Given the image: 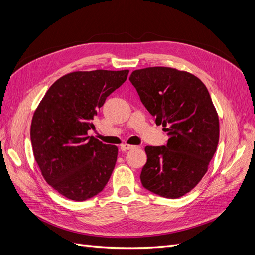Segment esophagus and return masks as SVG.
Masks as SVG:
<instances>
[{"label":"esophagus","mask_w":255,"mask_h":255,"mask_svg":"<svg viewBox=\"0 0 255 255\" xmlns=\"http://www.w3.org/2000/svg\"><path fill=\"white\" fill-rule=\"evenodd\" d=\"M121 149L123 151H128V150H133L135 149V145H132V144H128V143H123L121 144Z\"/></svg>","instance_id":"obj_1"}]
</instances>
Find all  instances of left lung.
Returning a JSON list of instances; mask_svg holds the SVG:
<instances>
[{"label":"left lung","mask_w":255,"mask_h":255,"mask_svg":"<svg viewBox=\"0 0 255 255\" xmlns=\"http://www.w3.org/2000/svg\"><path fill=\"white\" fill-rule=\"evenodd\" d=\"M129 81L142 104L164 127L166 145H146L142 186L160 197L176 199L202 180L219 141V119L202 81L186 71L149 67Z\"/></svg>","instance_id":"obj_1"}]
</instances>
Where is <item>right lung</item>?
<instances>
[{"instance_id":"right-lung-1","label":"right lung","mask_w":255,"mask_h":255,"mask_svg":"<svg viewBox=\"0 0 255 255\" xmlns=\"http://www.w3.org/2000/svg\"><path fill=\"white\" fill-rule=\"evenodd\" d=\"M128 70L75 71L47 91L30 125L34 156L47 183L64 197L85 201L101 192L117 161L118 148L88 130L106 98L126 82Z\"/></svg>"}]
</instances>
